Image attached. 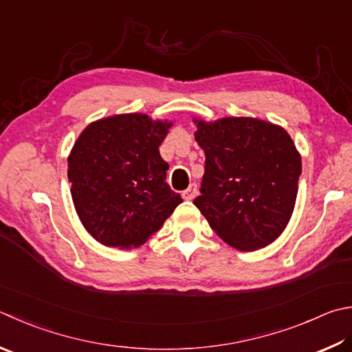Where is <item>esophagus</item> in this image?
Returning <instances> with one entry per match:
<instances>
[{
    "mask_svg": "<svg viewBox=\"0 0 352 352\" xmlns=\"http://www.w3.org/2000/svg\"><path fill=\"white\" fill-rule=\"evenodd\" d=\"M196 195H197V185L196 184H191L190 187L182 193V197L185 199V201H193V199L196 197Z\"/></svg>",
    "mask_w": 352,
    "mask_h": 352,
    "instance_id": "esophagus-1",
    "label": "esophagus"
}]
</instances>
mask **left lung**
<instances>
[{
  "instance_id": "left-lung-1",
  "label": "left lung",
  "mask_w": 352,
  "mask_h": 352,
  "mask_svg": "<svg viewBox=\"0 0 352 352\" xmlns=\"http://www.w3.org/2000/svg\"><path fill=\"white\" fill-rule=\"evenodd\" d=\"M205 151L193 204L214 233L239 251L273 243L293 216L302 157L283 127L257 118L193 119Z\"/></svg>"
}]
</instances>
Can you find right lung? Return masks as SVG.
<instances>
[{
  "mask_svg": "<svg viewBox=\"0 0 352 352\" xmlns=\"http://www.w3.org/2000/svg\"><path fill=\"white\" fill-rule=\"evenodd\" d=\"M173 122L124 113L90 122L69 155V182L79 221L105 247L136 248L182 202L159 155Z\"/></svg>",
  "mask_w": 352,
  "mask_h": 352,
  "instance_id": "add662e5",
  "label": "right lung"
}]
</instances>
